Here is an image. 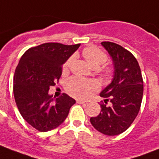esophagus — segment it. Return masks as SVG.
Here are the masks:
<instances>
[{"label": "esophagus", "instance_id": "34e87169", "mask_svg": "<svg viewBox=\"0 0 159 159\" xmlns=\"http://www.w3.org/2000/svg\"><path fill=\"white\" fill-rule=\"evenodd\" d=\"M76 103H81V104H87V102L83 100H81V99H76Z\"/></svg>", "mask_w": 159, "mask_h": 159}]
</instances>
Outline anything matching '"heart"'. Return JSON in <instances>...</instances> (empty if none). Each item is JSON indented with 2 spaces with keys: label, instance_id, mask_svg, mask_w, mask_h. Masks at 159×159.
Returning a JSON list of instances; mask_svg holds the SVG:
<instances>
[{
  "label": "heart",
  "instance_id": "1",
  "mask_svg": "<svg viewBox=\"0 0 159 159\" xmlns=\"http://www.w3.org/2000/svg\"><path fill=\"white\" fill-rule=\"evenodd\" d=\"M83 56L89 62L92 67L97 69L101 65L105 63L107 61V55L105 53L99 50L95 46L87 47L83 50ZM75 56H70L64 64V70H66L70 67L73 63ZM103 73L104 76H109L111 74V69L106 67L103 69ZM98 89V84L94 81L91 80H83L78 77H71L66 83V89L68 93L76 98L88 97L93 91H95Z\"/></svg>",
  "mask_w": 159,
  "mask_h": 159
}]
</instances>
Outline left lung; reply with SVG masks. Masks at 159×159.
Masks as SVG:
<instances>
[{"label":"left lung","instance_id":"1","mask_svg":"<svg viewBox=\"0 0 159 159\" xmlns=\"http://www.w3.org/2000/svg\"><path fill=\"white\" fill-rule=\"evenodd\" d=\"M101 44L111 56L115 71L111 83L100 93L105 103H101L99 115L91 117L90 122L101 133L116 136L127 130L138 115L143 80L139 64L130 51L112 42ZM109 101L111 104L107 106Z\"/></svg>","mask_w":159,"mask_h":159}]
</instances>
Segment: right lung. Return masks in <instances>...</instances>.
<instances>
[{
	"instance_id": "right-lung-1",
	"label": "right lung",
	"mask_w": 159,
	"mask_h": 159,
	"mask_svg": "<svg viewBox=\"0 0 159 159\" xmlns=\"http://www.w3.org/2000/svg\"><path fill=\"white\" fill-rule=\"evenodd\" d=\"M80 46L45 43L32 47L21 57L13 78V93L21 116L36 130L44 132L58 127L76 103L66 93L49 94L62 74V66Z\"/></svg>"
}]
</instances>
